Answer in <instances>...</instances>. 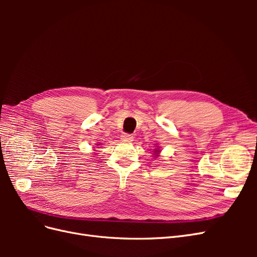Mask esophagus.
Here are the masks:
<instances>
[{"mask_svg":"<svg viewBox=\"0 0 257 257\" xmlns=\"http://www.w3.org/2000/svg\"><path fill=\"white\" fill-rule=\"evenodd\" d=\"M121 139H122V142H133L134 141V136L132 135V134L123 133L121 135Z\"/></svg>","mask_w":257,"mask_h":257,"instance_id":"1","label":"esophagus"}]
</instances>
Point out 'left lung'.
Here are the masks:
<instances>
[{
	"label": "left lung",
	"instance_id": "8db88e82",
	"mask_svg": "<svg viewBox=\"0 0 257 257\" xmlns=\"http://www.w3.org/2000/svg\"><path fill=\"white\" fill-rule=\"evenodd\" d=\"M154 152H155V153H157V154H155V155H157V157H158V154H159L158 152H160V151H159V149H155V151H154Z\"/></svg>",
	"mask_w": 257,
	"mask_h": 257
}]
</instances>
